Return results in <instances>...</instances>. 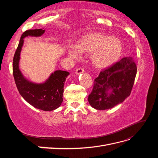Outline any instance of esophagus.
I'll return each mask as SVG.
<instances>
[{"mask_svg":"<svg viewBox=\"0 0 158 158\" xmlns=\"http://www.w3.org/2000/svg\"><path fill=\"white\" fill-rule=\"evenodd\" d=\"M83 72H84V69H83L82 67H79L78 69H76V72H75V73H76V74H81V73H82Z\"/></svg>","mask_w":158,"mask_h":158,"instance_id":"34e87169","label":"esophagus"}]
</instances>
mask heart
I'll use <instances>...</instances> for the list:
<instances>
[{"mask_svg":"<svg viewBox=\"0 0 158 158\" xmlns=\"http://www.w3.org/2000/svg\"><path fill=\"white\" fill-rule=\"evenodd\" d=\"M123 44L115 37L103 33H91L79 40L76 47H69V53L73 58H78L81 53H92V63L99 69L109 67L117 62L122 54Z\"/></svg>","mask_w":158,"mask_h":158,"instance_id":"1","label":"heart"}]
</instances>
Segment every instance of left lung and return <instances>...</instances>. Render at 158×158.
<instances>
[{"label": "left lung", "instance_id": "1", "mask_svg": "<svg viewBox=\"0 0 158 158\" xmlns=\"http://www.w3.org/2000/svg\"><path fill=\"white\" fill-rule=\"evenodd\" d=\"M136 72L132 57H124L100 72L88 98L90 106L97 110H105L123 102L131 94Z\"/></svg>", "mask_w": 158, "mask_h": 158}]
</instances>
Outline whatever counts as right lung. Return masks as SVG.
<instances>
[{
  "label": "right lung",
  "mask_w": 158,
  "mask_h": 158,
  "mask_svg": "<svg viewBox=\"0 0 158 158\" xmlns=\"http://www.w3.org/2000/svg\"><path fill=\"white\" fill-rule=\"evenodd\" d=\"M44 30H30L23 33L13 59V76L19 93L26 101L34 107L43 111H52L59 107L63 101L64 84L69 73L56 70L45 82L36 84L27 80L19 69L20 52L23 44V38L27 36L39 37Z\"/></svg>",
  "instance_id": "right-lung-1"
}]
</instances>
